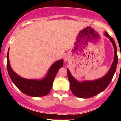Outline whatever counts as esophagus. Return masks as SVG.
<instances>
[{"label":"esophagus","mask_w":121,"mask_h":121,"mask_svg":"<svg viewBox=\"0 0 121 121\" xmlns=\"http://www.w3.org/2000/svg\"><path fill=\"white\" fill-rule=\"evenodd\" d=\"M64 59L65 61H68L69 60V56L68 55H65L64 57Z\"/></svg>","instance_id":"1"}]
</instances>
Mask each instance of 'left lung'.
I'll return each mask as SVG.
<instances>
[{"mask_svg":"<svg viewBox=\"0 0 121 121\" xmlns=\"http://www.w3.org/2000/svg\"><path fill=\"white\" fill-rule=\"evenodd\" d=\"M105 36L107 37L113 43L115 50V57L110 70L103 78L95 81L79 82L73 77L68 68L67 69L68 78L70 82V89L75 96L81 98H89L95 96L105 90L113 79L118 61L117 48L114 39L107 32H105Z\"/></svg>","mask_w":121,"mask_h":121,"instance_id":"obj_1","label":"left lung"}]
</instances>
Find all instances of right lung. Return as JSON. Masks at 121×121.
Listing matches in <instances>:
<instances>
[{"label": "right lung", "mask_w": 121, "mask_h": 121, "mask_svg": "<svg viewBox=\"0 0 121 121\" xmlns=\"http://www.w3.org/2000/svg\"><path fill=\"white\" fill-rule=\"evenodd\" d=\"M9 49L7 53L6 67L8 74L15 85L23 93L32 97H41L47 95L51 90L53 81L60 68L63 67V59L57 60L51 66L48 73L43 79H27L19 76L10 66L9 61Z\"/></svg>", "instance_id": "right-lung-1"}]
</instances>
